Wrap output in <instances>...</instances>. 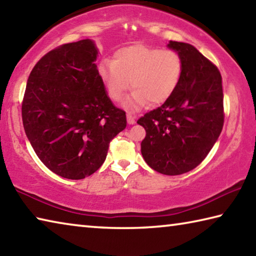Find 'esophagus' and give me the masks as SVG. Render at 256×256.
I'll list each match as a JSON object with an SVG mask.
<instances>
[{
	"label": "esophagus",
	"mask_w": 256,
	"mask_h": 256,
	"mask_svg": "<svg viewBox=\"0 0 256 256\" xmlns=\"http://www.w3.org/2000/svg\"><path fill=\"white\" fill-rule=\"evenodd\" d=\"M135 116H134L132 114H127V122L129 124H135Z\"/></svg>",
	"instance_id": "esophagus-1"
}]
</instances>
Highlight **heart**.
<instances>
[{"instance_id": "heart-1", "label": "heart", "mask_w": 256, "mask_h": 256, "mask_svg": "<svg viewBox=\"0 0 256 256\" xmlns=\"http://www.w3.org/2000/svg\"><path fill=\"white\" fill-rule=\"evenodd\" d=\"M181 56L171 49L132 44L119 49L114 60H103L98 75L114 102H120L132 88L135 90L127 106H160L176 92L182 78Z\"/></svg>"}]
</instances>
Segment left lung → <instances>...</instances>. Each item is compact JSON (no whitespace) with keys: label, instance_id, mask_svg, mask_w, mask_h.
<instances>
[{"label":"left lung","instance_id":"1","mask_svg":"<svg viewBox=\"0 0 256 256\" xmlns=\"http://www.w3.org/2000/svg\"><path fill=\"white\" fill-rule=\"evenodd\" d=\"M183 62L173 96L147 112L137 124L145 128L142 155L150 166L166 176L191 171L202 162L224 126L222 75L217 66L192 44L170 42Z\"/></svg>","mask_w":256,"mask_h":256}]
</instances>
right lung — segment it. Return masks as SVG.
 I'll return each mask as SVG.
<instances>
[{
    "label": "right lung",
    "instance_id": "right-lung-1",
    "mask_svg": "<svg viewBox=\"0 0 256 256\" xmlns=\"http://www.w3.org/2000/svg\"><path fill=\"white\" fill-rule=\"evenodd\" d=\"M92 40L64 44L38 60L22 101L26 135L39 160L57 176L80 180L100 168L109 144L127 126L94 62Z\"/></svg>",
    "mask_w": 256,
    "mask_h": 256
}]
</instances>
